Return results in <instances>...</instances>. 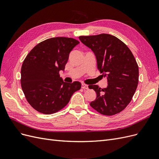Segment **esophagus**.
Returning <instances> with one entry per match:
<instances>
[{
	"label": "esophagus",
	"mask_w": 159,
	"mask_h": 159,
	"mask_svg": "<svg viewBox=\"0 0 159 159\" xmlns=\"http://www.w3.org/2000/svg\"><path fill=\"white\" fill-rule=\"evenodd\" d=\"M81 88L84 89H88V85H86V84H81Z\"/></svg>",
	"instance_id": "obj_1"
}]
</instances>
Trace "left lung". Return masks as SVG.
<instances>
[{
	"mask_svg": "<svg viewBox=\"0 0 159 159\" xmlns=\"http://www.w3.org/2000/svg\"><path fill=\"white\" fill-rule=\"evenodd\" d=\"M79 38L93 52L100 73L107 76L106 88L88 86L97 94L91 107L105 115L120 113L131 102L139 82V67L131 51L119 38L107 34Z\"/></svg>",
	"mask_w": 159,
	"mask_h": 159,
	"instance_id": "1",
	"label": "left lung"
}]
</instances>
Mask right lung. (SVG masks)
<instances>
[{
	"label": "right lung",
	"mask_w": 159,
	"mask_h": 159,
	"mask_svg": "<svg viewBox=\"0 0 159 159\" xmlns=\"http://www.w3.org/2000/svg\"><path fill=\"white\" fill-rule=\"evenodd\" d=\"M79 43L71 38H52L38 44L26 56L21 68V87L27 102L37 111L46 115L59 111L81 89L79 81L66 83L59 75Z\"/></svg>",
	"instance_id": "right-lung-1"
}]
</instances>
